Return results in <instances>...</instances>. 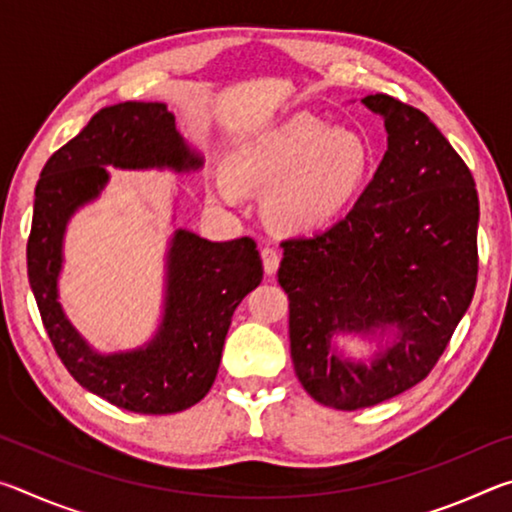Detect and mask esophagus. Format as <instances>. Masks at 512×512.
<instances>
[{
	"label": "esophagus",
	"mask_w": 512,
	"mask_h": 512,
	"mask_svg": "<svg viewBox=\"0 0 512 512\" xmlns=\"http://www.w3.org/2000/svg\"><path fill=\"white\" fill-rule=\"evenodd\" d=\"M262 259H264V271H266V275H275L277 266H280V253H277L275 248L266 246V248L262 250Z\"/></svg>",
	"instance_id": "1"
}]
</instances>
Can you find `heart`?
Instances as JSON below:
<instances>
[{
    "label": "heart",
    "mask_w": 512,
    "mask_h": 512,
    "mask_svg": "<svg viewBox=\"0 0 512 512\" xmlns=\"http://www.w3.org/2000/svg\"><path fill=\"white\" fill-rule=\"evenodd\" d=\"M370 167V146L345 126L327 128L316 115L300 112L232 155V169L246 185L264 187L275 221L293 230L323 225L357 196ZM214 192L228 205L241 203V189L216 176Z\"/></svg>",
    "instance_id": "obj_1"
}]
</instances>
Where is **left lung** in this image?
I'll return each mask as SVG.
<instances>
[{
  "instance_id": "left-lung-1",
  "label": "left lung",
  "mask_w": 512,
  "mask_h": 512,
  "mask_svg": "<svg viewBox=\"0 0 512 512\" xmlns=\"http://www.w3.org/2000/svg\"><path fill=\"white\" fill-rule=\"evenodd\" d=\"M361 103L384 117V158L341 221L282 241L277 271L300 384L341 411L420 384L470 307L479 273V196L461 155L409 103L388 94ZM341 333L394 341L366 367L335 352Z\"/></svg>"
}]
</instances>
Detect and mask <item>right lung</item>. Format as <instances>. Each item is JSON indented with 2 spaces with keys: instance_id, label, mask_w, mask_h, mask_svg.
<instances>
[{
  "instance_id": "add662e5",
  "label": "right lung",
  "mask_w": 512,
  "mask_h": 512,
  "mask_svg": "<svg viewBox=\"0 0 512 512\" xmlns=\"http://www.w3.org/2000/svg\"><path fill=\"white\" fill-rule=\"evenodd\" d=\"M106 167L187 173L201 169L203 158L176 131L167 103L126 101L99 110L40 173L27 244L31 291L51 345L83 388L133 413L185 411L212 388L232 314L262 282V259L250 237L207 241L176 230L167 253L162 323L153 339L126 352L90 348L60 307L58 277L67 223L99 198L110 178Z\"/></svg>"
}]
</instances>
